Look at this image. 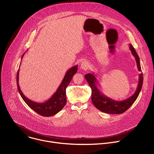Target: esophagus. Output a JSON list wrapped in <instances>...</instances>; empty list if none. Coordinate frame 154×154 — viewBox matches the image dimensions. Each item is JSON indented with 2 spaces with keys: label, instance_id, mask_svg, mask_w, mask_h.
<instances>
[{
  "label": "esophagus",
  "instance_id": "34e87169",
  "mask_svg": "<svg viewBox=\"0 0 154 154\" xmlns=\"http://www.w3.org/2000/svg\"><path fill=\"white\" fill-rule=\"evenodd\" d=\"M89 68V64L88 63V62L86 61V60H84V61H82L81 64H80V68L82 69L83 70H87L88 68Z\"/></svg>",
  "mask_w": 154,
  "mask_h": 154
}]
</instances>
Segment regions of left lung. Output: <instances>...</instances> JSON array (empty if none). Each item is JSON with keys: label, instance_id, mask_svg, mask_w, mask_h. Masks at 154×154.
I'll return each mask as SVG.
<instances>
[{"label": "left lung", "instance_id": "obj_1", "mask_svg": "<svg viewBox=\"0 0 154 154\" xmlns=\"http://www.w3.org/2000/svg\"><path fill=\"white\" fill-rule=\"evenodd\" d=\"M129 49L131 53L135 57L138 69L141 72L140 58L135 49L131 44H129ZM92 91L91 100L92 103L97 109L101 112L110 114H121L127 111L137 100L142 88L143 77V73L139 74L138 86L135 93L128 98L122 101L114 100L102 93L97 87L99 85L95 74L88 73L85 75Z\"/></svg>", "mask_w": 154, "mask_h": 154}]
</instances>
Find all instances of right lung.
Returning a JSON list of instances; mask_svg holds the SVG:
<instances>
[{
  "label": "right lung",
  "mask_w": 154,
  "mask_h": 154,
  "mask_svg": "<svg viewBox=\"0 0 154 154\" xmlns=\"http://www.w3.org/2000/svg\"><path fill=\"white\" fill-rule=\"evenodd\" d=\"M25 53L22 55V59ZM21 63V62H20ZM20 68V66H19ZM78 66L75 65L69 69L65 74V75L57 89L56 92L51 96L50 98L48 100L42 102V103H37L32 100L28 98L22 93L19 84V69L17 74V89L19 92L20 95L24 100V101L27 104V105L31 108L33 111H34L37 114H40L43 117H50L53 116L59 111H60L62 108L65 106L66 103V89L68 85L69 84L73 75L77 71Z\"/></svg>",
  "instance_id": "obj_1"
}]
</instances>
